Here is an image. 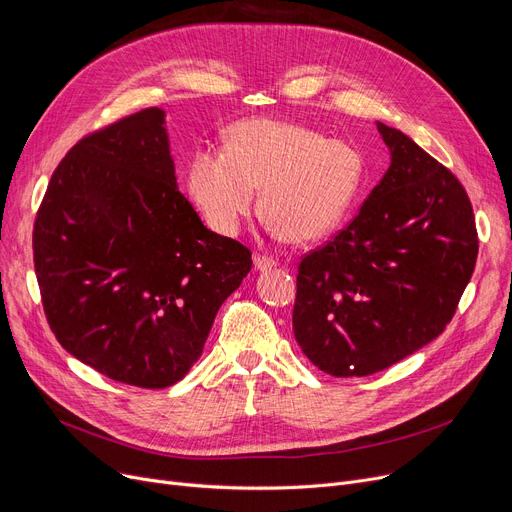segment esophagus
<instances>
[{"label":"esophagus","mask_w":512,"mask_h":512,"mask_svg":"<svg viewBox=\"0 0 512 512\" xmlns=\"http://www.w3.org/2000/svg\"><path fill=\"white\" fill-rule=\"evenodd\" d=\"M253 265H255V270H257V272H265V270H272V267H276V265H278V261H276V259H272V257L255 255Z\"/></svg>","instance_id":"1"}]
</instances>
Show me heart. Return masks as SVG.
I'll use <instances>...</instances> for the list:
<instances>
[{
  "label": "heart",
  "instance_id": "b5f03b06",
  "mask_svg": "<svg viewBox=\"0 0 512 512\" xmlns=\"http://www.w3.org/2000/svg\"><path fill=\"white\" fill-rule=\"evenodd\" d=\"M363 178L359 151L297 122L247 118L224 132V147L186 161V193L211 230L234 236L253 213L255 191L267 228L297 245L332 234Z\"/></svg>",
  "mask_w": 512,
  "mask_h": 512
}]
</instances>
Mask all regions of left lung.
<instances>
[{
    "label": "left lung",
    "instance_id": "1",
    "mask_svg": "<svg viewBox=\"0 0 512 512\" xmlns=\"http://www.w3.org/2000/svg\"><path fill=\"white\" fill-rule=\"evenodd\" d=\"M378 132L390 151L386 174L297 276L294 338L334 378L378 373L438 338L477 261L461 182L405 132L382 122Z\"/></svg>",
    "mask_w": 512,
    "mask_h": 512
}]
</instances>
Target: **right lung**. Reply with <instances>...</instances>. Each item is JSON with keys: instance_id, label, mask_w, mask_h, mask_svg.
Listing matches in <instances>:
<instances>
[{"instance_id": "obj_1", "label": "right lung", "mask_w": 512, "mask_h": 512, "mask_svg": "<svg viewBox=\"0 0 512 512\" xmlns=\"http://www.w3.org/2000/svg\"><path fill=\"white\" fill-rule=\"evenodd\" d=\"M33 253L58 342L139 388L184 378L253 265L247 247L205 228L178 191L159 107L68 151L37 211Z\"/></svg>"}]
</instances>
